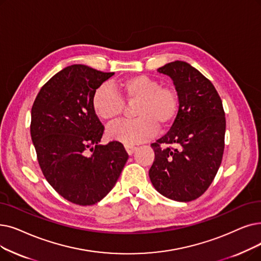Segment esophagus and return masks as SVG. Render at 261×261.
Masks as SVG:
<instances>
[{
	"label": "esophagus",
	"mask_w": 261,
	"mask_h": 261,
	"mask_svg": "<svg viewBox=\"0 0 261 261\" xmlns=\"http://www.w3.org/2000/svg\"><path fill=\"white\" fill-rule=\"evenodd\" d=\"M124 148H126V150L129 154H132L135 151V149H137V147H135L134 145H124Z\"/></svg>",
	"instance_id": "esophagus-1"
}]
</instances>
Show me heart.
Wrapping results in <instances>:
<instances>
[{
  "mask_svg": "<svg viewBox=\"0 0 261 261\" xmlns=\"http://www.w3.org/2000/svg\"><path fill=\"white\" fill-rule=\"evenodd\" d=\"M116 90L108 84L100 85L93 95L92 106L103 121H116L123 111L124 101L137 103L130 121H121L108 129L111 140L126 145L139 144L151 138L156 128L164 129L175 121L179 112V95L175 87L162 85L155 77L138 74L120 80Z\"/></svg>",
  "mask_w": 261,
  "mask_h": 261,
  "instance_id": "1",
  "label": "heart"
}]
</instances>
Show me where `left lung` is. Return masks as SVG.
<instances>
[{
  "label": "left lung",
  "mask_w": 261,
  "mask_h": 261,
  "mask_svg": "<svg viewBox=\"0 0 261 261\" xmlns=\"http://www.w3.org/2000/svg\"><path fill=\"white\" fill-rule=\"evenodd\" d=\"M158 71L171 76L180 102L171 129L151 144L154 161L149 178L163 196L191 201L205 193L219 171L225 112L213 84L190 64L175 61Z\"/></svg>",
  "instance_id": "8db88e82"
}]
</instances>
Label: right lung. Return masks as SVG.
<instances>
[{
    "mask_svg": "<svg viewBox=\"0 0 261 261\" xmlns=\"http://www.w3.org/2000/svg\"><path fill=\"white\" fill-rule=\"evenodd\" d=\"M114 72L71 65L44 84L32 107L31 137L50 186L68 201L90 206L115 186L128 153L121 143L99 144L105 127L92 106Z\"/></svg>",
    "mask_w": 261,
    "mask_h": 261,
    "instance_id": "add662e5",
    "label": "right lung"
}]
</instances>
